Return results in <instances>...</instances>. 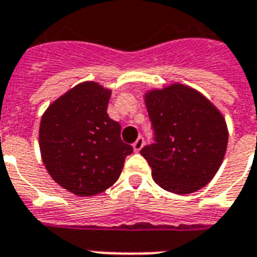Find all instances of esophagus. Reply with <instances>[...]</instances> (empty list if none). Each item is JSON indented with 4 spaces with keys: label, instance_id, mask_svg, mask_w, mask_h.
<instances>
[{
    "label": "esophagus",
    "instance_id": "1",
    "mask_svg": "<svg viewBox=\"0 0 257 257\" xmlns=\"http://www.w3.org/2000/svg\"><path fill=\"white\" fill-rule=\"evenodd\" d=\"M145 145V138L144 137H138V140L133 144V148H134V150L136 152H140L141 149H142V146Z\"/></svg>",
    "mask_w": 257,
    "mask_h": 257
}]
</instances>
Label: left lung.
I'll list each match as a JSON object with an SVG mask.
<instances>
[{"label":"left lung","instance_id":"8db88e82","mask_svg":"<svg viewBox=\"0 0 257 257\" xmlns=\"http://www.w3.org/2000/svg\"><path fill=\"white\" fill-rule=\"evenodd\" d=\"M154 142L141 149L158 186L173 194L204 187L222 164L225 119L196 90L176 84L146 94Z\"/></svg>","mask_w":257,"mask_h":257}]
</instances>
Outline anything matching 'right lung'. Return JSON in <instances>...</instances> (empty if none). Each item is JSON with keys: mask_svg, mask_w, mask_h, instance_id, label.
<instances>
[{"mask_svg": "<svg viewBox=\"0 0 257 257\" xmlns=\"http://www.w3.org/2000/svg\"><path fill=\"white\" fill-rule=\"evenodd\" d=\"M111 92L96 82H84L55 100L39 128L42 160L50 176L80 196L100 194L119 179L130 145L121 127L108 116Z\"/></svg>", "mask_w": 257, "mask_h": 257, "instance_id": "obj_1", "label": "right lung"}]
</instances>
